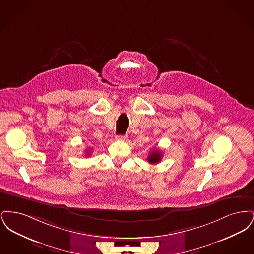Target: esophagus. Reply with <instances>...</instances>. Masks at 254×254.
Masks as SVG:
<instances>
[{
    "label": "esophagus",
    "instance_id": "esophagus-1",
    "mask_svg": "<svg viewBox=\"0 0 254 254\" xmlns=\"http://www.w3.org/2000/svg\"><path fill=\"white\" fill-rule=\"evenodd\" d=\"M126 138H127V136H125V135H118V136H116V140L117 141H125Z\"/></svg>",
    "mask_w": 254,
    "mask_h": 254
}]
</instances>
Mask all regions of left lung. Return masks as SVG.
Instances as JSON below:
<instances>
[{
    "instance_id": "left-lung-1",
    "label": "left lung",
    "mask_w": 254,
    "mask_h": 254,
    "mask_svg": "<svg viewBox=\"0 0 254 254\" xmlns=\"http://www.w3.org/2000/svg\"><path fill=\"white\" fill-rule=\"evenodd\" d=\"M162 158H163L162 151L159 148H156V149H154L150 152V154L147 157V162L152 164V165H155V164H158V163L161 162Z\"/></svg>"
}]
</instances>
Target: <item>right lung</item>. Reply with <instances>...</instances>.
<instances>
[{
    "label": "right lung",
    "mask_w": 254,
    "mask_h": 254,
    "mask_svg": "<svg viewBox=\"0 0 254 254\" xmlns=\"http://www.w3.org/2000/svg\"><path fill=\"white\" fill-rule=\"evenodd\" d=\"M90 153H91V149H86L85 150V156L86 157H88L90 155Z\"/></svg>",
    "instance_id": "add662e5"
}]
</instances>
